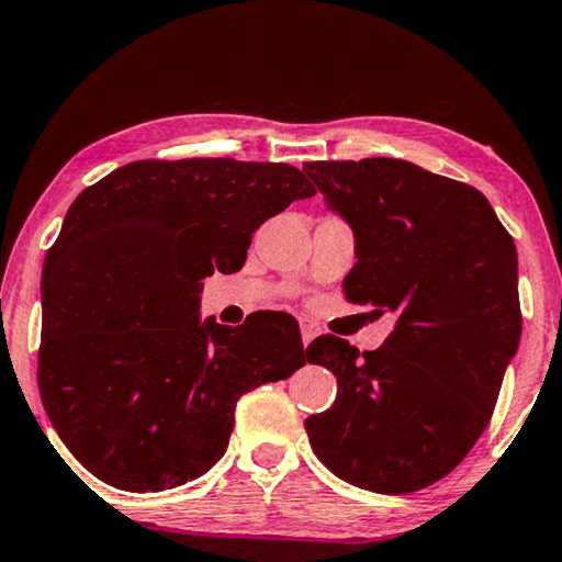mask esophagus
Instances as JSON below:
<instances>
[{
  "label": "esophagus",
  "mask_w": 562,
  "mask_h": 562,
  "mask_svg": "<svg viewBox=\"0 0 562 562\" xmlns=\"http://www.w3.org/2000/svg\"><path fill=\"white\" fill-rule=\"evenodd\" d=\"M300 333H302V345H310L319 335V327L313 323V319H300Z\"/></svg>",
  "instance_id": "esophagus-1"
}]
</instances>
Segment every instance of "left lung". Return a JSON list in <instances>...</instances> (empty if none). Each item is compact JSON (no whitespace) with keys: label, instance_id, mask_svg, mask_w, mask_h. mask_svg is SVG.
Returning <instances> with one entry per match:
<instances>
[{"label":"left lung","instance_id":"left-lung-1","mask_svg":"<svg viewBox=\"0 0 562 562\" xmlns=\"http://www.w3.org/2000/svg\"><path fill=\"white\" fill-rule=\"evenodd\" d=\"M355 233L345 300L393 313L382 347L319 335L310 362L337 378L310 415L315 456L345 483L405 495L438 483L493 417L520 342L518 249L485 194L405 159L305 162Z\"/></svg>","mask_w":562,"mask_h":562}]
</instances>
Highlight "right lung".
I'll return each instance as SVG.
<instances>
[{"label":"right lung","mask_w":562,"mask_h":562,"mask_svg":"<svg viewBox=\"0 0 562 562\" xmlns=\"http://www.w3.org/2000/svg\"><path fill=\"white\" fill-rule=\"evenodd\" d=\"M297 167L139 159L79 192L42 272L37 382L89 473L159 493L225 456L235 405L305 364L295 317L200 319L202 280L237 272L252 233L313 198Z\"/></svg>","instance_id":"add662e5"}]
</instances>
